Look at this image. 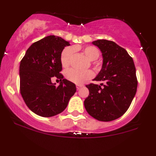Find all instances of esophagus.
<instances>
[{
	"mask_svg": "<svg viewBox=\"0 0 156 156\" xmlns=\"http://www.w3.org/2000/svg\"><path fill=\"white\" fill-rule=\"evenodd\" d=\"M82 87H83V85H81V84H76V88H77V89H80Z\"/></svg>",
	"mask_w": 156,
	"mask_h": 156,
	"instance_id": "34e87169",
	"label": "esophagus"
}]
</instances>
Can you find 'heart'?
<instances>
[{"label":"heart","instance_id":"heart-1","mask_svg":"<svg viewBox=\"0 0 156 156\" xmlns=\"http://www.w3.org/2000/svg\"><path fill=\"white\" fill-rule=\"evenodd\" d=\"M81 51L85 55L87 58L94 61V65L97 70H99L101 68V63L99 61H97L98 58L100 56V51L97 47L87 45L84 47L80 46H74L73 47H67L63 50L61 56H60V62L63 67H67L70 65L71 60L74 54V51ZM94 72L91 70L80 72L75 69H69L66 73V77L67 80L76 84H81L84 82L89 80L94 77Z\"/></svg>","mask_w":156,"mask_h":156}]
</instances>
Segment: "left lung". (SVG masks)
<instances>
[{
  "instance_id": "left-lung-1",
  "label": "left lung",
  "mask_w": 156,
  "mask_h": 156,
  "mask_svg": "<svg viewBox=\"0 0 156 156\" xmlns=\"http://www.w3.org/2000/svg\"><path fill=\"white\" fill-rule=\"evenodd\" d=\"M92 43L103 56L102 69L94 80L102 83L87 84L89 94L84 105L95 119L109 122L121 117L130 107L138 87L136 67L127 51L114 42L102 39Z\"/></svg>"
}]
</instances>
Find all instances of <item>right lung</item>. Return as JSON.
<instances>
[{
    "label": "right lung",
    "instance_id": "obj_1",
    "mask_svg": "<svg viewBox=\"0 0 156 156\" xmlns=\"http://www.w3.org/2000/svg\"><path fill=\"white\" fill-rule=\"evenodd\" d=\"M69 45L61 37L47 36L31 44L20 61L21 96L29 109L42 117L62 112L76 91L75 84L60 73L61 53ZM54 77L60 80L58 87L51 83Z\"/></svg>",
    "mask_w": 156,
    "mask_h": 156
}]
</instances>
